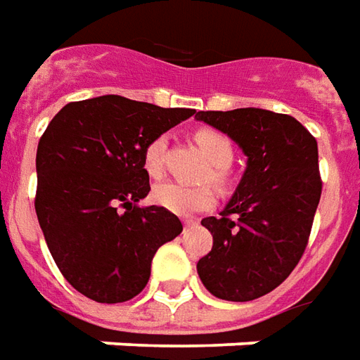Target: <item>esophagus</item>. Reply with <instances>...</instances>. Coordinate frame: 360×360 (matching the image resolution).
Listing matches in <instances>:
<instances>
[{"label":"esophagus","mask_w":360,"mask_h":360,"mask_svg":"<svg viewBox=\"0 0 360 360\" xmlns=\"http://www.w3.org/2000/svg\"><path fill=\"white\" fill-rule=\"evenodd\" d=\"M195 225V221L193 219H184V229H188V226H193Z\"/></svg>","instance_id":"esophagus-1"}]
</instances>
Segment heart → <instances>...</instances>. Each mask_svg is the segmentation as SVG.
Returning a JSON list of instances; mask_svg holds the SVG:
<instances>
[{
	"label": "heart",
	"instance_id": "b5f03b06",
	"mask_svg": "<svg viewBox=\"0 0 360 360\" xmlns=\"http://www.w3.org/2000/svg\"><path fill=\"white\" fill-rule=\"evenodd\" d=\"M195 143L205 153L213 168V180L217 184H225V168L233 160V145L225 135L215 129H200L195 134ZM165 151H167V139L160 135L147 143L143 151V167L147 174L159 178L162 174V162H165ZM153 201L159 207L167 209L176 215H192L198 211L213 207L215 203V192L211 186H188L182 182H165L153 190Z\"/></svg>",
	"mask_w": 360,
	"mask_h": 360
}]
</instances>
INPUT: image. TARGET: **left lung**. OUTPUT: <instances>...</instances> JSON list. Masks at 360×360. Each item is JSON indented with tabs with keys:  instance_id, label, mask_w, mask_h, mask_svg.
<instances>
[{
	"instance_id": "obj_1",
	"label": "left lung",
	"mask_w": 360,
	"mask_h": 360,
	"mask_svg": "<svg viewBox=\"0 0 360 360\" xmlns=\"http://www.w3.org/2000/svg\"><path fill=\"white\" fill-rule=\"evenodd\" d=\"M248 157L240 184L219 217L201 225L213 248L198 262L205 289L246 302L271 292L297 267L322 195L318 143L300 122L262 108L198 112Z\"/></svg>"
}]
</instances>
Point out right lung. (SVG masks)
Instances as JSON below:
<instances>
[{"instance_id": "1", "label": "right lung", "mask_w": 360, "mask_h": 360, "mask_svg": "<svg viewBox=\"0 0 360 360\" xmlns=\"http://www.w3.org/2000/svg\"><path fill=\"white\" fill-rule=\"evenodd\" d=\"M104 94L63 106L37 151L38 223L56 266L96 302H126L145 289L155 252L182 233L167 209L137 201L149 193V141L193 116Z\"/></svg>"}]
</instances>
